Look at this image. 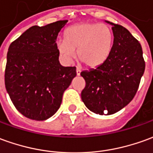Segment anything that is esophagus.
Wrapping results in <instances>:
<instances>
[{
  "instance_id": "obj_1",
  "label": "esophagus",
  "mask_w": 153,
  "mask_h": 153,
  "mask_svg": "<svg viewBox=\"0 0 153 153\" xmlns=\"http://www.w3.org/2000/svg\"><path fill=\"white\" fill-rule=\"evenodd\" d=\"M76 75L77 76H80V74H81V69H79V68H76Z\"/></svg>"
}]
</instances>
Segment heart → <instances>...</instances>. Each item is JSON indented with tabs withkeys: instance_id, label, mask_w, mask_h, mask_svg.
I'll list each match as a JSON object with an SVG mask.
<instances>
[{
	"instance_id": "heart-1",
	"label": "heart",
	"mask_w": 153,
	"mask_h": 153,
	"mask_svg": "<svg viewBox=\"0 0 153 153\" xmlns=\"http://www.w3.org/2000/svg\"><path fill=\"white\" fill-rule=\"evenodd\" d=\"M112 33L105 24L82 22L68 27L65 39L57 42V50L66 61L77 59L90 68L102 66L107 61L112 47Z\"/></svg>"
}]
</instances>
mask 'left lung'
Wrapping results in <instances>:
<instances>
[{"instance_id": "8db88e82", "label": "left lung", "mask_w": 153, "mask_h": 153, "mask_svg": "<svg viewBox=\"0 0 153 153\" xmlns=\"http://www.w3.org/2000/svg\"><path fill=\"white\" fill-rule=\"evenodd\" d=\"M106 22L112 26L114 36L110 55L102 66L81 72L86 82L82 100L99 115L114 114L126 107L137 93L145 71L138 41L123 26Z\"/></svg>"}]
</instances>
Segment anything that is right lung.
<instances>
[{
    "mask_svg": "<svg viewBox=\"0 0 153 153\" xmlns=\"http://www.w3.org/2000/svg\"><path fill=\"white\" fill-rule=\"evenodd\" d=\"M67 22L31 26L9 46L6 89L16 108L27 118L44 121L52 117L76 76L75 66H62L58 60L56 39Z\"/></svg>",
    "mask_w": 153,
    "mask_h": 153,
    "instance_id": "obj_1",
    "label": "right lung"
}]
</instances>
